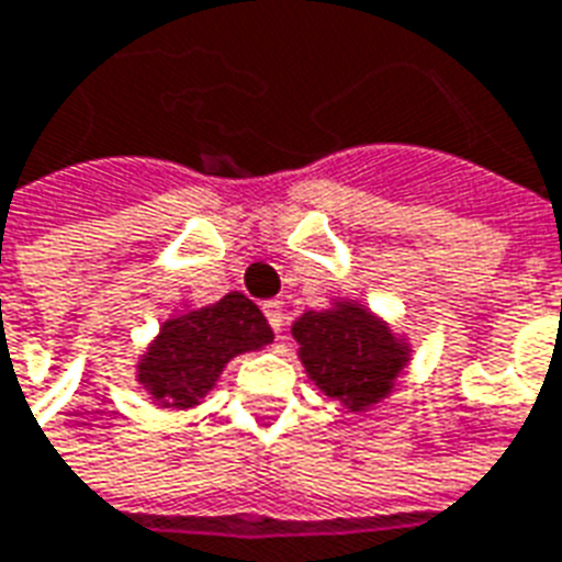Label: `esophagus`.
Returning a JSON list of instances; mask_svg holds the SVG:
<instances>
[{"mask_svg":"<svg viewBox=\"0 0 562 562\" xmlns=\"http://www.w3.org/2000/svg\"><path fill=\"white\" fill-rule=\"evenodd\" d=\"M261 310H265V318H268L270 327H273V330L280 334V330H282V318H285V313H282V303L280 301H268V303H265V306H261Z\"/></svg>","mask_w":562,"mask_h":562,"instance_id":"obj_1","label":"esophagus"}]
</instances>
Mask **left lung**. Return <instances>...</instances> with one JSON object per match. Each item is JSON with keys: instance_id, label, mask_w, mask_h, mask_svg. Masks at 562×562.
<instances>
[{"instance_id": "obj_1", "label": "left lung", "mask_w": 562, "mask_h": 562, "mask_svg": "<svg viewBox=\"0 0 562 562\" xmlns=\"http://www.w3.org/2000/svg\"><path fill=\"white\" fill-rule=\"evenodd\" d=\"M297 355L324 396L363 414L390 396L398 372L408 366L411 345L366 306L336 301L322 313H303L292 324Z\"/></svg>"}]
</instances>
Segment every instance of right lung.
Wrapping results in <instances>:
<instances>
[{"instance_id":"1","label":"right lung","mask_w":562,"mask_h":562,"mask_svg":"<svg viewBox=\"0 0 562 562\" xmlns=\"http://www.w3.org/2000/svg\"><path fill=\"white\" fill-rule=\"evenodd\" d=\"M273 342L268 318L247 294L228 292L211 306H196L160 324L139 357L136 381L160 408H196L217 384L232 357Z\"/></svg>"}]
</instances>
